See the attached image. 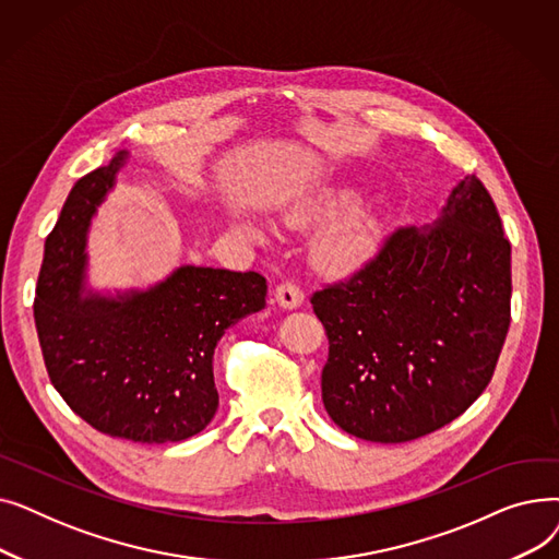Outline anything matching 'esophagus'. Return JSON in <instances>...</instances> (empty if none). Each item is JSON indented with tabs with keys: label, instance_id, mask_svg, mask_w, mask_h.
Listing matches in <instances>:
<instances>
[{
	"label": "esophagus",
	"instance_id": "obj_1",
	"mask_svg": "<svg viewBox=\"0 0 559 559\" xmlns=\"http://www.w3.org/2000/svg\"><path fill=\"white\" fill-rule=\"evenodd\" d=\"M274 299H276V304H278L281 308H285V310H295V308H299V306L304 304V292H301L295 283L285 281V283L276 285V289H274Z\"/></svg>",
	"mask_w": 559,
	"mask_h": 559
}]
</instances>
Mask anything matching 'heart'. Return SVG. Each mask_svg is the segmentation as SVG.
<instances>
[{"mask_svg": "<svg viewBox=\"0 0 559 559\" xmlns=\"http://www.w3.org/2000/svg\"><path fill=\"white\" fill-rule=\"evenodd\" d=\"M354 201H356V192L350 188H340V186L321 188L299 197L285 211V217L292 224H306L324 215H331L340 209H346V205H350ZM238 224L249 235H258V224L253 222V217L240 215ZM376 233H378V224L369 213L365 211L348 213L346 217L337 219L319 235L314 242V260L321 264V267L331 272L354 270L356 264H360L373 249Z\"/></svg>", "mask_w": 559, "mask_h": 559, "instance_id": "obj_1", "label": "heart"}]
</instances>
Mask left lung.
<instances>
[{"label":"left lung","mask_w":559,"mask_h":559,"mask_svg":"<svg viewBox=\"0 0 559 559\" xmlns=\"http://www.w3.org/2000/svg\"><path fill=\"white\" fill-rule=\"evenodd\" d=\"M510 297L512 247L472 174L435 226L396 228L362 267L310 297L329 335V417L380 444L451 424L489 385Z\"/></svg>","instance_id":"obj_1"}]
</instances>
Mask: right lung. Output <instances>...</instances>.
I'll return each instance as SVG.
<instances>
[{"label":"right lung","mask_w":559,"mask_h":559,"mask_svg":"<svg viewBox=\"0 0 559 559\" xmlns=\"http://www.w3.org/2000/svg\"><path fill=\"white\" fill-rule=\"evenodd\" d=\"M129 154L79 179L47 235L34 317L51 385L104 435L181 442L217 413L215 346L264 308L258 272L183 264L144 292H85V233Z\"/></svg>","instance_id":"right-lung-1"}]
</instances>
